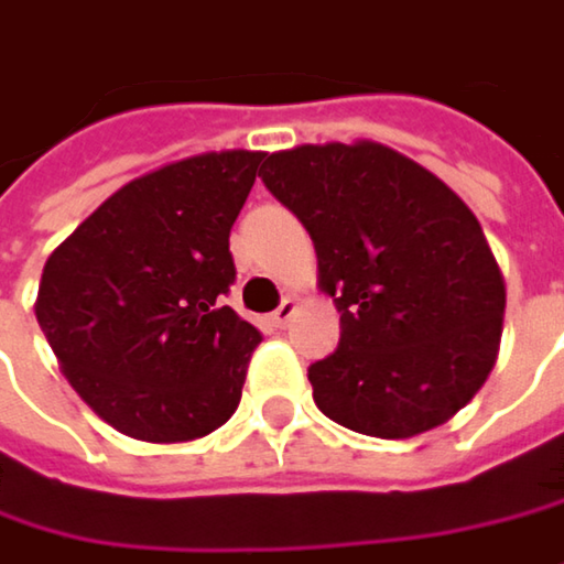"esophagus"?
Segmentation results:
<instances>
[{"label": "esophagus", "instance_id": "obj_1", "mask_svg": "<svg viewBox=\"0 0 564 564\" xmlns=\"http://www.w3.org/2000/svg\"><path fill=\"white\" fill-rule=\"evenodd\" d=\"M293 315H296V300H293V296H283V303L274 310L271 318H274V325H278V328H283Z\"/></svg>", "mask_w": 564, "mask_h": 564}]
</instances>
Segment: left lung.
I'll return each instance as SVG.
<instances>
[{
  "instance_id": "obj_1",
  "label": "left lung",
  "mask_w": 564,
  "mask_h": 564,
  "mask_svg": "<svg viewBox=\"0 0 564 564\" xmlns=\"http://www.w3.org/2000/svg\"><path fill=\"white\" fill-rule=\"evenodd\" d=\"M261 182L313 236L341 313L338 350L310 367L322 414L382 441L449 421L488 380L505 322L476 214L373 140L264 152Z\"/></svg>"
}]
</instances>
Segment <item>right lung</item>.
Returning <instances> with one entry per match:
<instances>
[{"label": "right lung", "instance_id": "right-lung-1", "mask_svg": "<svg viewBox=\"0 0 564 564\" xmlns=\"http://www.w3.org/2000/svg\"><path fill=\"white\" fill-rule=\"evenodd\" d=\"M261 159L204 152L133 178L44 264L34 313L59 370L133 441H197L239 409L261 332L223 303Z\"/></svg>", "mask_w": 564, "mask_h": 564}]
</instances>
